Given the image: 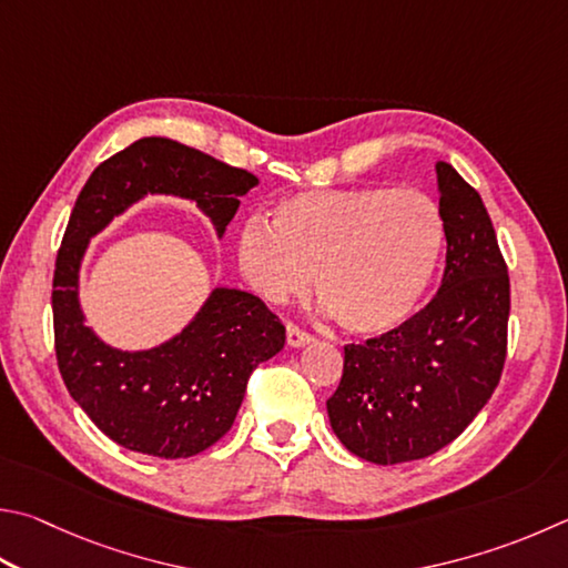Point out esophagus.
I'll use <instances>...</instances> for the list:
<instances>
[{"mask_svg": "<svg viewBox=\"0 0 568 568\" xmlns=\"http://www.w3.org/2000/svg\"><path fill=\"white\" fill-rule=\"evenodd\" d=\"M285 329H287V345H291V347H305L315 339L311 333H307V329L297 327L295 323H287Z\"/></svg>", "mask_w": 568, "mask_h": 568, "instance_id": "obj_1", "label": "esophagus"}]
</instances>
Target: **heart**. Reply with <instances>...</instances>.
Instances as JSON below:
<instances>
[{
	"mask_svg": "<svg viewBox=\"0 0 568 568\" xmlns=\"http://www.w3.org/2000/svg\"><path fill=\"white\" fill-rule=\"evenodd\" d=\"M447 251L439 203L417 189H315L277 201L273 223L251 219L239 267L271 303L317 297L353 335H387L427 301Z\"/></svg>",
	"mask_w": 568,
	"mask_h": 568,
	"instance_id": "obj_1",
	"label": "heart"
}]
</instances>
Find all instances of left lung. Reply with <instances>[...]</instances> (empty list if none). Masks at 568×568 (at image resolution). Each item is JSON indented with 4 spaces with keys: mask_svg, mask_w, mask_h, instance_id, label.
Here are the masks:
<instances>
[{
    "mask_svg": "<svg viewBox=\"0 0 568 568\" xmlns=\"http://www.w3.org/2000/svg\"><path fill=\"white\" fill-rule=\"evenodd\" d=\"M447 265L437 295L387 335L345 345L327 417L343 445L373 464L435 455L497 389L507 359L509 273L481 195L437 163Z\"/></svg>",
    "mask_w": 568,
    "mask_h": 568,
    "instance_id": "8db88e82",
    "label": "left lung"
}]
</instances>
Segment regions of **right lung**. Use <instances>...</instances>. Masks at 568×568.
<instances>
[{
	"mask_svg": "<svg viewBox=\"0 0 568 568\" xmlns=\"http://www.w3.org/2000/svg\"><path fill=\"white\" fill-rule=\"evenodd\" d=\"M257 179L179 141L149 136L99 163L57 253L54 349L69 395L116 445L161 459L193 457L233 427L253 369L285 345V325L251 293L215 287L176 337L141 353L84 325L79 267L91 235L146 193L195 201L219 239Z\"/></svg>",
	"mask_w": 568,
	"mask_h": 568,
	"instance_id": "right-lung-1",
	"label": "right lung"
}]
</instances>
